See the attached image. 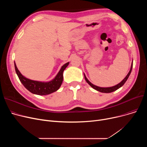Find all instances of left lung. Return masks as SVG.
<instances>
[{
  "instance_id": "obj_1",
  "label": "left lung",
  "mask_w": 147,
  "mask_h": 147,
  "mask_svg": "<svg viewBox=\"0 0 147 147\" xmlns=\"http://www.w3.org/2000/svg\"><path fill=\"white\" fill-rule=\"evenodd\" d=\"M132 67H133V63L132 64V65H131V67H130V69L129 72L128 73L127 75L126 76V78L123 79L120 83L117 84V85L115 86H112V87H110V88H101V87H98L97 86H95L94 85V84H93L92 83H91L88 80V79L86 78V77L85 76V74H84V79H85L86 81L87 82V83L89 84V85L92 87L94 89L99 91V92H102V93H111V92H113L115 90H117L118 89H119L120 87H121L123 84H124L125 83V82H126V80H127L128 78L129 77L130 74V73L131 71H132Z\"/></svg>"
}]
</instances>
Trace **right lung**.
Returning a JSON list of instances; mask_svg holds the SVG:
<instances>
[{
    "instance_id": "obj_1",
    "label": "right lung",
    "mask_w": 147,
    "mask_h": 147,
    "mask_svg": "<svg viewBox=\"0 0 147 147\" xmlns=\"http://www.w3.org/2000/svg\"><path fill=\"white\" fill-rule=\"evenodd\" d=\"M69 63L62 66L56 77L52 80L48 82H41L30 80L23 76L18 69L14 61L15 71L18 78L24 86L32 94L38 95H46L57 91L61 86L63 81V71L68 65Z\"/></svg>"
}]
</instances>
